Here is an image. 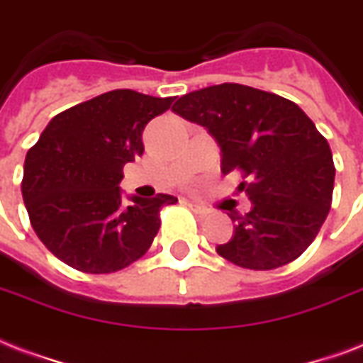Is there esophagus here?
<instances>
[{
	"mask_svg": "<svg viewBox=\"0 0 363 363\" xmlns=\"http://www.w3.org/2000/svg\"><path fill=\"white\" fill-rule=\"evenodd\" d=\"M187 206L191 208V210H193V212L196 213V216H201V218H204V216H206V210H204V208H201L199 206V204H195V202H189V204H187Z\"/></svg>",
	"mask_w": 363,
	"mask_h": 363,
	"instance_id": "obj_1",
	"label": "esophagus"
}]
</instances>
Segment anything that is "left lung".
<instances>
[{"label": "left lung", "instance_id": "1", "mask_svg": "<svg viewBox=\"0 0 363 363\" xmlns=\"http://www.w3.org/2000/svg\"><path fill=\"white\" fill-rule=\"evenodd\" d=\"M174 113L204 126L220 145L221 172H240L252 201L216 252L252 271L297 259L328 218L335 182L330 143L296 102L223 83L178 98Z\"/></svg>", "mask_w": 363, "mask_h": 363}]
</instances>
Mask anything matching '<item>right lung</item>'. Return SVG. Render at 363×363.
Masks as SVG:
<instances>
[{"label":"right lung","mask_w":363,"mask_h":363,"mask_svg":"<svg viewBox=\"0 0 363 363\" xmlns=\"http://www.w3.org/2000/svg\"><path fill=\"white\" fill-rule=\"evenodd\" d=\"M174 98L117 89L55 115L26 153L22 199L49 252L89 274L125 269L150 250L161 208L172 195L130 196L123 204V167L142 157V132Z\"/></svg>","instance_id":"add662e5"}]
</instances>
